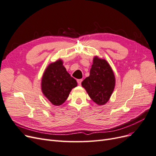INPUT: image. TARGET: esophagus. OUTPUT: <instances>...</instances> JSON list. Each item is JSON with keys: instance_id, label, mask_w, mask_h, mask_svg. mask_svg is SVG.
I'll return each instance as SVG.
<instances>
[{"instance_id": "34e87169", "label": "esophagus", "mask_w": 156, "mask_h": 156, "mask_svg": "<svg viewBox=\"0 0 156 156\" xmlns=\"http://www.w3.org/2000/svg\"><path fill=\"white\" fill-rule=\"evenodd\" d=\"M77 83H78V84L79 85H81V83H82V81H83V79H77Z\"/></svg>"}]
</instances>
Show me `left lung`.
I'll list each match as a JSON object with an SVG mask.
<instances>
[{
  "mask_svg": "<svg viewBox=\"0 0 156 156\" xmlns=\"http://www.w3.org/2000/svg\"><path fill=\"white\" fill-rule=\"evenodd\" d=\"M90 98L98 105L108 101L115 86V77L110 65L104 59L95 56L89 77L81 83Z\"/></svg>",
  "mask_w": 156,
  "mask_h": 156,
  "instance_id": "left-lung-1",
  "label": "left lung"
}]
</instances>
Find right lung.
<instances>
[{
  "label": "right lung",
  "mask_w": 156,
  "mask_h": 156,
  "mask_svg": "<svg viewBox=\"0 0 156 156\" xmlns=\"http://www.w3.org/2000/svg\"><path fill=\"white\" fill-rule=\"evenodd\" d=\"M77 86L76 80L67 72L61 60L50 64L41 79L42 92L52 104L57 106L67 100L72 89Z\"/></svg>",
  "instance_id": "1"
}]
</instances>
